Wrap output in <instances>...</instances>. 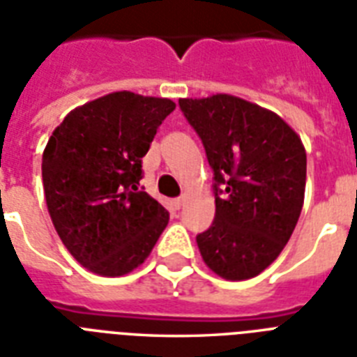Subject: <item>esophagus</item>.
Instances as JSON below:
<instances>
[{"mask_svg": "<svg viewBox=\"0 0 357 357\" xmlns=\"http://www.w3.org/2000/svg\"><path fill=\"white\" fill-rule=\"evenodd\" d=\"M183 196H179V198H176V200H174V207H176V209H179V207L183 206Z\"/></svg>", "mask_w": 357, "mask_h": 357, "instance_id": "obj_1", "label": "esophagus"}]
</instances>
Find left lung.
<instances>
[{
    "mask_svg": "<svg viewBox=\"0 0 357 357\" xmlns=\"http://www.w3.org/2000/svg\"><path fill=\"white\" fill-rule=\"evenodd\" d=\"M213 168L215 220L196 243L206 265L238 282L276 259L298 222L305 190L302 140L278 114L217 94L179 100Z\"/></svg>",
    "mask_w": 357,
    "mask_h": 357,
    "instance_id": "left-lung-1",
    "label": "left lung"
}]
</instances>
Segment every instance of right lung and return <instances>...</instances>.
I'll return each instance as SVG.
<instances>
[{
  "instance_id": "add662e5",
  "label": "right lung",
  "mask_w": 357,
  "mask_h": 357,
  "mask_svg": "<svg viewBox=\"0 0 357 357\" xmlns=\"http://www.w3.org/2000/svg\"><path fill=\"white\" fill-rule=\"evenodd\" d=\"M167 98L113 92L74 109L47 140L42 183L52 222L68 252L100 276L144 263L168 224V211L139 181L142 157Z\"/></svg>"
}]
</instances>
